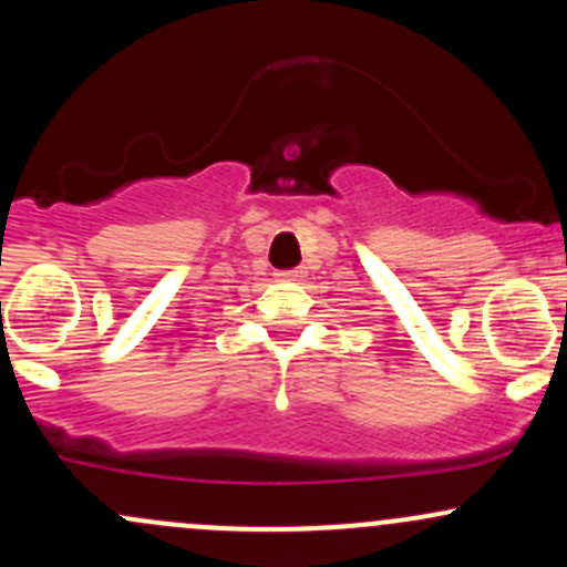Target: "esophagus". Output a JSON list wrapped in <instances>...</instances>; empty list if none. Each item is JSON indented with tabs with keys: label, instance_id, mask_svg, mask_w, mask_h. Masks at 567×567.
<instances>
[{
	"label": "esophagus",
	"instance_id": "1",
	"mask_svg": "<svg viewBox=\"0 0 567 567\" xmlns=\"http://www.w3.org/2000/svg\"><path fill=\"white\" fill-rule=\"evenodd\" d=\"M301 269H290V271H282L279 274V277H285V279H296V277H301Z\"/></svg>",
	"mask_w": 567,
	"mask_h": 567
}]
</instances>
